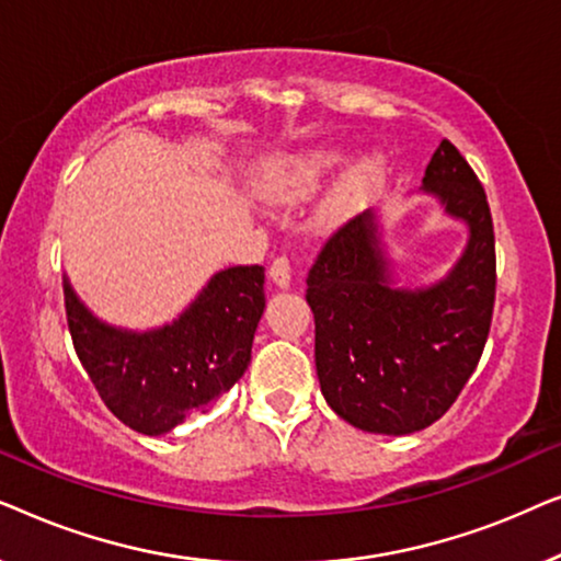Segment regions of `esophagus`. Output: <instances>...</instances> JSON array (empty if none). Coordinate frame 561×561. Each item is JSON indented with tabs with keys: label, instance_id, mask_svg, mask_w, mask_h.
Wrapping results in <instances>:
<instances>
[{
	"label": "esophagus",
	"instance_id": "1",
	"mask_svg": "<svg viewBox=\"0 0 561 561\" xmlns=\"http://www.w3.org/2000/svg\"><path fill=\"white\" fill-rule=\"evenodd\" d=\"M290 275H294V267H290L288 255L275 257L273 265H271V278H273L275 286L288 288L290 286Z\"/></svg>",
	"mask_w": 561,
	"mask_h": 561
}]
</instances>
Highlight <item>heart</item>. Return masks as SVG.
Returning <instances> with one entry per match:
<instances>
[{"mask_svg":"<svg viewBox=\"0 0 561 561\" xmlns=\"http://www.w3.org/2000/svg\"><path fill=\"white\" fill-rule=\"evenodd\" d=\"M336 163H340V156L327 150H313L306 152V156L290 158L275 171L271 183H267V196L273 202H301V198H309L329 179V173L334 171ZM378 181V160H363V163L352 168L340 186H336L334 196L329 198L327 217H344V214L359 209L370 198Z\"/></svg>","mask_w":561,"mask_h":561,"instance_id":"heart-1","label":"heart"}]
</instances>
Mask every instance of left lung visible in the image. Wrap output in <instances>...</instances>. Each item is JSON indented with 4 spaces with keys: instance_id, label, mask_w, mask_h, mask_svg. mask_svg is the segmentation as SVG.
<instances>
[{
    "instance_id": "1",
    "label": "left lung",
    "mask_w": 561,
    "mask_h": 561,
    "mask_svg": "<svg viewBox=\"0 0 561 561\" xmlns=\"http://www.w3.org/2000/svg\"><path fill=\"white\" fill-rule=\"evenodd\" d=\"M424 191L470 227L462 260L442 283L390 288L370 211L334 229L306 278L321 393L363 432L401 436L439 421L478 367L493 321V217L449 140L428 160Z\"/></svg>"
}]
</instances>
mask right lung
Here are the masks:
<instances>
[{
    "mask_svg": "<svg viewBox=\"0 0 561 561\" xmlns=\"http://www.w3.org/2000/svg\"><path fill=\"white\" fill-rule=\"evenodd\" d=\"M263 283V265L227 267L179 321L145 334L102 324L64 283L68 332L106 409L135 432L160 436L209 409L248 370Z\"/></svg>",
    "mask_w": 561,
    "mask_h": 561,
    "instance_id": "obj_1",
    "label": "right lung"
}]
</instances>
